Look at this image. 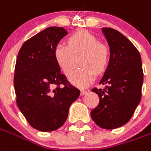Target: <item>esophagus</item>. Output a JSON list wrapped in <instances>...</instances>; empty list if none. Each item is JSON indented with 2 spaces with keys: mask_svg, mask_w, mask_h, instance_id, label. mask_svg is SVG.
<instances>
[{
  "mask_svg": "<svg viewBox=\"0 0 151 151\" xmlns=\"http://www.w3.org/2000/svg\"><path fill=\"white\" fill-rule=\"evenodd\" d=\"M87 92V91L86 90H81V96H83V95H85V94Z\"/></svg>",
  "mask_w": 151,
  "mask_h": 151,
  "instance_id": "esophagus-1",
  "label": "esophagus"
}]
</instances>
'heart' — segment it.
Listing matches in <instances>:
<instances>
[{
    "label": "heart",
    "instance_id": "heart-1",
    "mask_svg": "<svg viewBox=\"0 0 151 151\" xmlns=\"http://www.w3.org/2000/svg\"><path fill=\"white\" fill-rule=\"evenodd\" d=\"M109 49L104 43L87 31L77 32L68 39V46L59 43L54 51L55 59L65 75H69L78 65L84 66L71 74L69 82L78 87L93 83L96 72L104 70L109 60Z\"/></svg>",
    "mask_w": 151,
    "mask_h": 151
}]
</instances>
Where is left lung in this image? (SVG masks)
<instances>
[{"label":"left lung","mask_w":151,"mask_h":151,"mask_svg":"<svg viewBox=\"0 0 151 151\" xmlns=\"http://www.w3.org/2000/svg\"><path fill=\"white\" fill-rule=\"evenodd\" d=\"M109 46V60L100 84L104 90L93 88L100 102L91 112L99 127L114 129L130 120L142 98L143 70L141 55L134 45L119 32L101 29Z\"/></svg>","instance_id":"obj_1"}]
</instances>
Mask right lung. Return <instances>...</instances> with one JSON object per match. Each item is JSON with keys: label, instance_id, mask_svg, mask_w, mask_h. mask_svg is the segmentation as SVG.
<instances>
[{"label": "right lung", "instance_id": "obj_1", "mask_svg": "<svg viewBox=\"0 0 151 151\" xmlns=\"http://www.w3.org/2000/svg\"><path fill=\"white\" fill-rule=\"evenodd\" d=\"M67 34L64 28L49 27L26 41L18 54L14 77L17 105L28 123L41 132L60 127L80 95L55 59V46Z\"/></svg>", "mask_w": 151, "mask_h": 151}]
</instances>
